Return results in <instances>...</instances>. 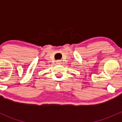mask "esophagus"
Returning a JSON list of instances; mask_svg holds the SVG:
<instances>
[{
    "instance_id": "34e87169",
    "label": "esophagus",
    "mask_w": 122,
    "mask_h": 122,
    "mask_svg": "<svg viewBox=\"0 0 122 122\" xmlns=\"http://www.w3.org/2000/svg\"><path fill=\"white\" fill-rule=\"evenodd\" d=\"M61 60H56V62L57 64H60V63H61Z\"/></svg>"
}]
</instances>
